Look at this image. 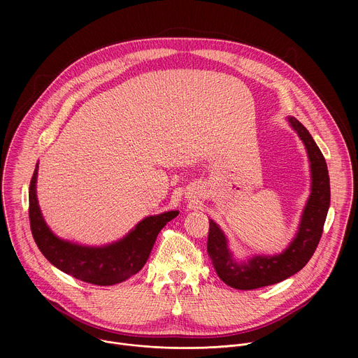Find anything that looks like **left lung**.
<instances>
[{
  "label": "left lung",
  "instance_id": "left-lung-1",
  "mask_svg": "<svg viewBox=\"0 0 358 358\" xmlns=\"http://www.w3.org/2000/svg\"><path fill=\"white\" fill-rule=\"evenodd\" d=\"M290 127L303 141L310 163V195L300 215L294 238L278 255H253L238 261L220 225L210 220L208 255L220 279L239 290H252L279 283L309 262L322 238L330 207V178L326 160L313 137L297 119L287 116Z\"/></svg>",
  "mask_w": 358,
  "mask_h": 358
}]
</instances>
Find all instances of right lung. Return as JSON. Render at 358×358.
<instances>
[{
    "label": "right lung",
    "instance_id": "obj_1",
    "mask_svg": "<svg viewBox=\"0 0 358 358\" xmlns=\"http://www.w3.org/2000/svg\"><path fill=\"white\" fill-rule=\"evenodd\" d=\"M36 178L38 163L29 184V224L35 243L54 266L86 283L112 286L136 275L147 262L159 232L178 215V211L150 215L116 242L79 245L59 238L46 225L38 203Z\"/></svg>",
    "mask_w": 358,
    "mask_h": 358
}]
</instances>
